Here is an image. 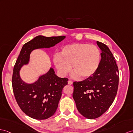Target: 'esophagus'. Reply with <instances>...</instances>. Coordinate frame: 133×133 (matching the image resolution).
I'll list each match as a JSON object with an SVG mask.
<instances>
[{
    "label": "esophagus",
    "instance_id": "1",
    "mask_svg": "<svg viewBox=\"0 0 133 133\" xmlns=\"http://www.w3.org/2000/svg\"><path fill=\"white\" fill-rule=\"evenodd\" d=\"M68 85H72V84H73V82L72 81L69 80V81H68Z\"/></svg>",
    "mask_w": 133,
    "mask_h": 133
}]
</instances>
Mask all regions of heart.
<instances>
[{"mask_svg":"<svg viewBox=\"0 0 133 133\" xmlns=\"http://www.w3.org/2000/svg\"><path fill=\"white\" fill-rule=\"evenodd\" d=\"M100 59V50L95 45L74 43L64 46L60 55L54 56V63L61 76H65L69 73L72 66L74 75L86 79L95 73Z\"/></svg>","mask_w":133,"mask_h":133,"instance_id":"1","label":"heart"}]
</instances>
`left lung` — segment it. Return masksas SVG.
<instances>
[{
  "instance_id": "left-lung-1",
  "label": "left lung",
  "mask_w": 133,
  "mask_h": 133,
  "mask_svg": "<svg viewBox=\"0 0 133 133\" xmlns=\"http://www.w3.org/2000/svg\"><path fill=\"white\" fill-rule=\"evenodd\" d=\"M102 51L98 70L91 77L73 82V98L78 112L89 119L101 116L110 107L117 94L119 73L115 58L107 45L98 41Z\"/></svg>"
}]
</instances>
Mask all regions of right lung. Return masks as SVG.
Instances as JSON below:
<instances>
[{
    "label": "right lung",
    "mask_w": 133,
    "mask_h": 133,
    "mask_svg": "<svg viewBox=\"0 0 133 133\" xmlns=\"http://www.w3.org/2000/svg\"><path fill=\"white\" fill-rule=\"evenodd\" d=\"M65 36L46 37L38 35L24 44L14 68L12 78L13 91L18 106L26 115L34 119H45L53 116L58 107L62 90L67 85V78H59L51 68L37 81L28 84L22 81L19 70L28 64L31 52L41 48L54 46Z\"/></svg>",
    "instance_id": "add662e5"
}]
</instances>
